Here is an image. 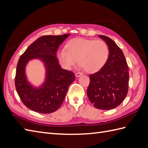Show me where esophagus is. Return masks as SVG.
<instances>
[{"label": "esophagus", "mask_w": 148, "mask_h": 148, "mask_svg": "<svg viewBox=\"0 0 148 148\" xmlns=\"http://www.w3.org/2000/svg\"><path fill=\"white\" fill-rule=\"evenodd\" d=\"M82 73H80V72H77V73H75V77H80L81 75H82Z\"/></svg>", "instance_id": "1"}]
</instances>
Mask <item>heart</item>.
I'll return each mask as SVG.
<instances>
[{"label": "heart", "instance_id": "obj_1", "mask_svg": "<svg viewBox=\"0 0 148 148\" xmlns=\"http://www.w3.org/2000/svg\"><path fill=\"white\" fill-rule=\"evenodd\" d=\"M66 49L58 51V58L62 66L70 69L79 64L88 73L100 71L106 64L109 49L104 41L85 38H74L68 42Z\"/></svg>", "mask_w": 148, "mask_h": 148}]
</instances>
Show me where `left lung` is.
<instances>
[{
    "label": "left lung",
    "instance_id": "obj_1",
    "mask_svg": "<svg viewBox=\"0 0 148 148\" xmlns=\"http://www.w3.org/2000/svg\"><path fill=\"white\" fill-rule=\"evenodd\" d=\"M109 49L107 62L101 69L90 75L88 97L95 108L111 110L118 106L128 92L129 67L122 50L115 42L99 35Z\"/></svg>",
    "mask_w": 148,
    "mask_h": 148
}]
</instances>
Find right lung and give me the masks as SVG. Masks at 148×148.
<instances>
[{
	"label": "right lung",
	"instance_id": "obj_1",
	"mask_svg": "<svg viewBox=\"0 0 148 148\" xmlns=\"http://www.w3.org/2000/svg\"><path fill=\"white\" fill-rule=\"evenodd\" d=\"M70 35L43 36L35 41L20 57L17 65L15 86L20 99L27 108L41 113L56 112L64 100L69 86L75 80L73 72L62 69L57 58L60 45ZM37 59L44 63L46 75L38 87L28 81L25 67Z\"/></svg>",
	"mask_w": 148,
	"mask_h": 148
}]
</instances>
